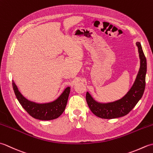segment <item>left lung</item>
Segmentation results:
<instances>
[{
    "label": "left lung",
    "instance_id": "left-lung-1",
    "mask_svg": "<svg viewBox=\"0 0 153 153\" xmlns=\"http://www.w3.org/2000/svg\"><path fill=\"white\" fill-rule=\"evenodd\" d=\"M140 58V68L134 83L126 95L116 101L101 103L96 101L90 94L87 92L86 100L91 112L104 119L120 118L126 114L134 108L143 95L145 88V76L147 73V60L139 42L136 43Z\"/></svg>",
    "mask_w": 153,
    "mask_h": 153
}]
</instances>
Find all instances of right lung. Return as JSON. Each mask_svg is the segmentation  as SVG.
Masks as SVG:
<instances>
[{
	"mask_svg": "<svg viewBox=\"0 0 153 153\" xmlns=\"http://www.w3.org/2000/svg\"><path fill=\"white\" fill-rule=\"evenodd\" d=\"M12 86L16 98L23 108L33 118L40 120H51L58 118L64 111L70 92V87H68L54 101L40 104L25 99L19 91L14 81Z\"/></svg>",
	"mask_w": 153,
	"mask_h": 153,
	"instance_id": "1",
	"label": "right lung"
}]
</instances>
